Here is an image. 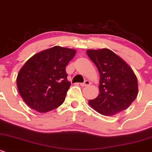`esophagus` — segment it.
Returning a JSON list of instances; mask_svg holds the SVG:
<instances>
[{"label": "esophagus", "mask_w": 152, "mask_h": 152, "mask_svg": "<svg viewBox=\"0 0 152 152\" xmlns=\"http://www.w3.org/2000/svg\"><path fill=\"white\" fill-rule=\"evenodd\" d=\"M90 81L89 80H85L84 81V83H80V85L81 86H88L90 85Z\"/></svg>", "instance_id": "1"}]
</instances>
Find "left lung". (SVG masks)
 I'll use <instances>...</instances> for the list:
<instances>
[{
	"instance_id": "obj_1",
	"label": "left lung",
	"mask_w": 152,
	"mask_h": 152,
	"mask_svg": "<svg viewBox=\"0 0 152 152\" xmlns=\"http://www.w3.org/2000/svg\"><path fill=\"white\" fill-rule=\"evenodd\" d=\"M86 52L100 73V94L88 100V105L105 116L125 110L138 94L137 79L132 69L109 49H88Z\"/></svg>"
}]
</instances>
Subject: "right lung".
Listing matches in <instances>:
<instances>
[{
  "mask_svg": "<svg viewBox=\"0 0 152 152\" xmlns=\"http://www.w3.org/2000/svg\"><path fill=\"white\" fill-rule=\"evenodd\" d=\"M75 54L74 49L55 46L35 54L25 63L18 74L17 86L30 108L46 113L64 103L71 85L66 66Z\"/></svg>",
  "mask_w": 152,
  "mask_h": 152,
  "instance_id": "right-lung-1",
  "label": "right lung"
}]
</instances>
